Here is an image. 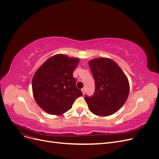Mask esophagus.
<instances>
[{"mask_svg": "<svg viewBox=\"0 0 159 159\" xmlns=\"http://www.w3.org/2000/svg\"><path fill=\"white\" fill-rule=\"evenodd\" d=\"M81 92H82L83 95H84L85 93V88H82V89H81Z\"/></svg>", "mask_w": 159, "mask_h": 159, "instance_id": "esophagus-1", "label": "esophagus"}]
</instances>
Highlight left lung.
Segmentation results:
<instances>
[{
  "instance_id": "left-lung-1",
  "label": "left lung",
  "mask_w": 159,
  "mask_h": 159,
  "mask_svg": "<svg viewBox=\"0 0 159 159\" xmlns=\"http://www.w3.org/2000/svg\"><path fill=\"white\" fill-rule=\"evenodd\" d=\"M95 80L94 95L85 99L91 113L105 117L116 113L127 99L129 83L127 75L113 60L98 57L89 61Z\"/></svg>"
}]
</instances>
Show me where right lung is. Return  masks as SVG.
Masks as SVG:
<instances>
[{
	"mask_svg": "<svg viewBox=\"0 0 159 159\" xmlns=\"http://www.w3.org/2000/svg\"><path fill=\"white\" fill-rule=\"evenodd\" d=\"M79 61L77 57L56 54L35 72L32 81L33 96L38 106L46 113L64 114L71 108L77 98L82 96L73 77Z\"/></svg>",
	"mask_w": 159,
	"mask_h": 159,
	"instance_id": "obj_1",
	"label": "right lung"
}]
</instances>
